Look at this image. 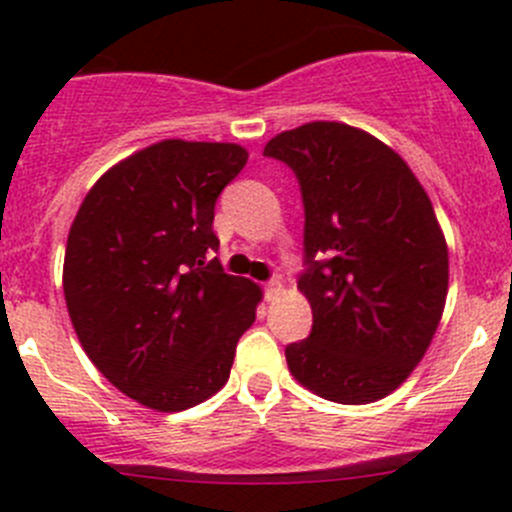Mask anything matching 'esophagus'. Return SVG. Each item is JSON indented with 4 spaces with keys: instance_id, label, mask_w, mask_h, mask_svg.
<instances>
[{
    "instance_id": "1",
    "label": "esophagus",
    "mask_w": 512,
    "mask_h": 512,
    "mask_svg": "<svg viewBox=\"0 0 512 512\" xmlns=\"http://www.w3.org/2000/svg\"><path fill=\"white\" fill-rule=\"evenodd\" d=\"M265 292H267V299H277L282 292H285V285H282V280H270L265 285Z\"/></svg>"
}]
</instances>
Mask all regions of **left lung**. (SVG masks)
Returning a JSON list of instances; mask_svg holds the SVG:
<instances>
[{"label":"left lung","mask_w":512,"mask_h":512,"mask_svg":"<svg viewBox=\"0 0 512 512\" xmlns=\"http://www.w3.org/2000/svg\"><path fill=\"white\" fill-rule=\"evenodd\" d=\"M297 173L312 334L285 349L294 379L337 404H371L423 359L448 294V245L406 160L361 128L312 121L267 141Z\"/></svg>","instance_id":"left-lung-1"}]
</instances>
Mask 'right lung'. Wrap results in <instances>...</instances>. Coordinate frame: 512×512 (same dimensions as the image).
Masks as SVG:
<instances>
[{
  "label": "right lung",
  "instance_id": "right-lung-1",
  "mask_svg": "<svg viewBox=\"0 0 512 512\" xmlns=\"http://www.w3.org/2000/svg\"><path fill=\"white\" fill-rule=\"evenodd\" d=\"M247 148L165 138L118 160L71 223L64 299L86 356L126 396L163 414L218 394L262 287L225 275L213 232L220 190Z\"/></svg>",
  "mask_w": 512,
  "mask_h": 512
}]
</instances>
